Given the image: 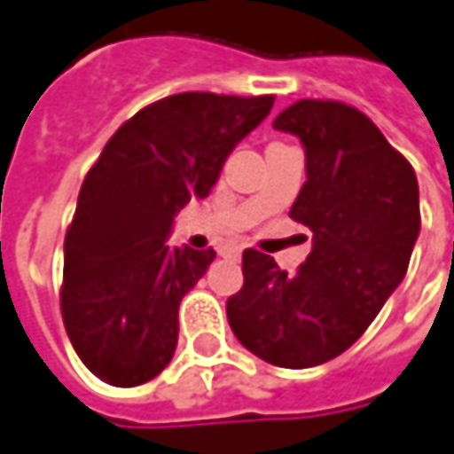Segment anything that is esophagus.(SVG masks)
Returning a JSON list of instances; mask_svg holds the SVG:
<instances>
[{
  "label": "esophagus",
  "mask_w": 454,
  "mask_h": 454,
  "mask_svg": "<svg viewBox=\"0 0 454 454\" xmlns=\"http://www.w3.org/2000/svg\"><path fill=\"white\" fill-rule=\"evenodd\" d=\"M223 254H228V256H239V254H241V247L228 248V251H223Z\"/></svg>",
  "instance_id": "34e87169"
}]
</instances>
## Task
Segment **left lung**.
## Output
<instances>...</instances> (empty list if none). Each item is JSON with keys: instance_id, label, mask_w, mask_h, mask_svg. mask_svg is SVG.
Returning a JSON list of instances; mask_svg holds the SVG:
<instances>
[{"instance_id": "8db88e82", "label": "left lung", "mask_w": 454, "mask_h": 454, "mask_svg": "<svg viewBox=\"0 0 454 454\" xmlns=\"http://www.w3.org/2000/svg\"><path fill=\"white\" fill-rule=\"evenodd\" d=\"M274 129L305 145L307 183L289 215L312 231V251L286 274L247 248L228 325L266 364L312 368L356 343L402 285L422 223L419 185L404 154L348 104L302 98Z\"/></svg>"}]
</instances>
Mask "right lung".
<instances>
[{
	"label": "right lung",
	"instance_id": "obj_1",
	"mask_svg": "<svg viewBox=\"0 0 454 454\" xmlns=\"http://www.w3.org/2000/svg\"><path fill=\"white\" fill-rule=\"evenodd\" d=\"M274 96L175 93L116 129L89 169L63 248L60 312L93 376L139 386L172 361L177 309L215 251L169 248L172 218L206 198Z\"/></svg>",
	"mask_w": 454,
	"mask_h": 454
}]
</instances>
